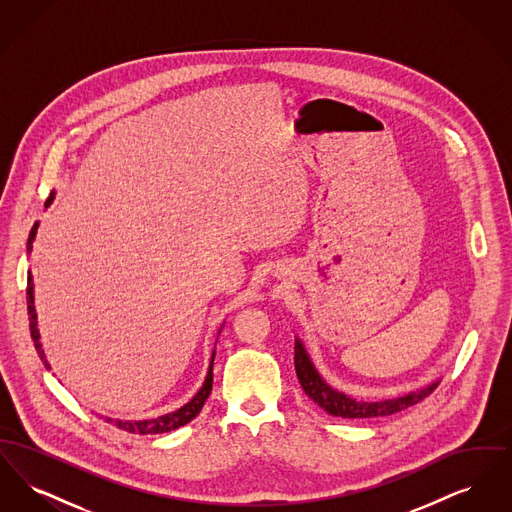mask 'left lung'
<instances>
[{"mask_svg":"<svg viewBox=\"0 0 512 512\" xmlns=\"http://www.w3.org/2000/svg\"><path fill=\"white\" fill-rule=\"evenodd\" d=\"M293 351H295V357H293L295 372H297V378H299V384L303 391L317 403L320 409H324L332 416H340V418H374V416H390V414L405 411V409L416 405L418 401H422L426 395H430L441 382V378H438V380H434L418 390L409 391V393H401V395H395L390 399H380V401H366V399H357V397H351L343 391L332 388L318 372L305 343L297 336H295Z\"/></svg>","mask_w":512,"mask_h":512,"instance_id":"obj_1","label":"left lung"}]
</instances>
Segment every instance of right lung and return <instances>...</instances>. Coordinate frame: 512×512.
<instances>
[{
    "mask_svg": "<svg viewBox=\"0 0 512 512\" xmlns=\"http://www.w3.org/2000/svg\"><path fill=\"white\" fill-rule=\"evenodd\" d=\"M55 199V192H51V195L46 201V207L51 205V201ZM38 226L40 222H36L30 230V236H28V244H26V251L30 253L32 251V244L36 240V232H38ZM30 274V272H28ZM26 303H28V320H30V336L34 340V347L42 359V363L46 368H51L46 359V353L42 349V343H40V330H38V315H36V307H34V280H32V274L28 276V288H26ZM222 330V326H220ZM219 330V334H220ZM217 345V341H215ZM215 349H213V355H211V363L207 368V374H205V380L201 384V388L195 391L194 397L182 405L180 409L172 411V413L161 414V416H155V418H147V420H115V418H105L107 422H113L117 428H121L124 432H130V434H142V436H151V434H165V432H171L176 430L180 426H186L190 420H194L195 416L199 414V411L203 409L211 388H213V361H215Z\"/></svg>",
    "mask_w": 512,
    "mask_h": 512,
    "instance_id": "add662e5",
    "label": "right lung"
}]
</instances>
